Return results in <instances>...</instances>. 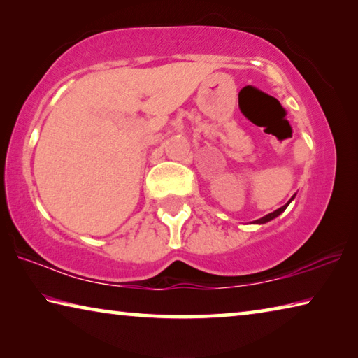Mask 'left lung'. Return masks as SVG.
I'll list each match as a JSON object with an SVG mask.
<instances>
[{
  "instance_id": "8db88e82",
  "label": "left lung",
  "mask_w": 358,
  "mask_h": 358,
  "mask_svg": "<svg viewBox=\"0 0 358 358\" xmlns=\"http://www.w3.org/2000/svg\"><path fill=\"white\" fill-rule=\"evenodd\" d=\"M294 197H295V196H294ZM294 197H292V199H290V201H294ZM290 201H289V202H287L286 205H284V207H281V208H278V210H275V211H273V213H268V215H266V216H264V217H260V220H256V221H252V224H265V222H268V221H271V220H275V217H276V216H280V215L282 213V211L287 208V205L290 203Z\"/></svg>"
}]
</instances>
